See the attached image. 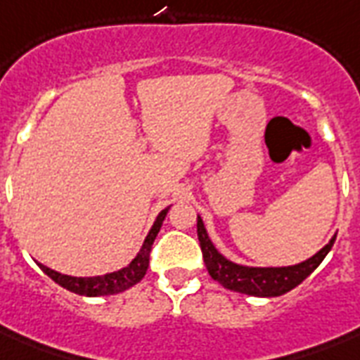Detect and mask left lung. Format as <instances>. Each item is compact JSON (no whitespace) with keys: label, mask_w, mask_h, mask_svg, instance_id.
I'll return each mask as SVG.
<instances>
[{"label":"left lung","mask_w":360,"mask_h":360,"mask_svg":"<svg viewBox=\"0 0 360 360\" xmlns=\"http://www.w3.org/2000/svg\"><path fill=\"white\" fill-rule=\"evenodd\" d=\"M198 239H200V246H202L205 267H207L209 274L213 276V280H217L219 284H222L228 290L246 293V295L278 297L293 290L295 285H299L302 280L307 278L308 274L316 271V267L323 262V257L329 254V250L335 245L336 236L330 239L329 245H325L316 256H312L307 262L291 265V267L265 269L243 267V265H237V263L226 259L213 246L200 217H198Z\"/></svg>","instance_id":"8db88e82"}]
</instances>
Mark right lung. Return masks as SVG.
<instances>
[{"label": "right lung", "mask_w": 360, "mask_h": 360, "mask_svg": "<svg viewBox=\"0 0 360 360\" xmlns=\"http://www.w3.org/2000/svg\"><path fill=\"white\" fill-rule=\"evenodd\" d=\"M168 209H164L162 213L157 217L151 231H149V236L143 240V246H141L140 254H138L127 267L121 269V271L103 274V276H86V278H82V276H67V274H61L58 273V271H52V269L44 267L41 263H39V267H41L56 284L63 285L65 290L72 291V293H78V295H114V293L129 290L130 285L138 284V282L146 276V271L147 267H149V254H151L153 240H155L157 233L160 231V226H162V220L166 219Z\"/></svg>", "instance_id": "add662e5"}]
</instances>
